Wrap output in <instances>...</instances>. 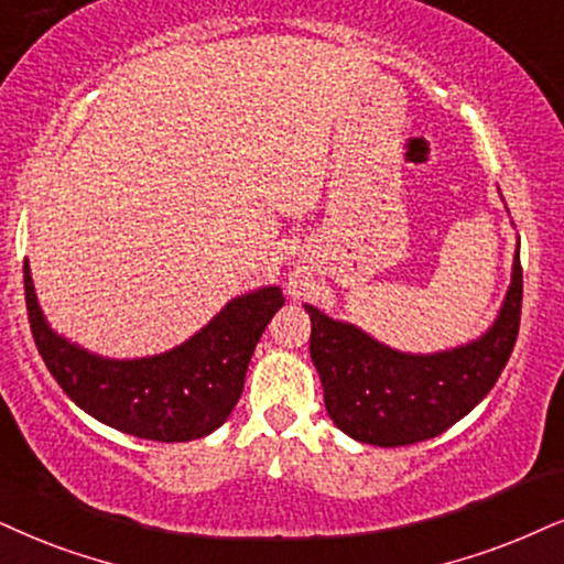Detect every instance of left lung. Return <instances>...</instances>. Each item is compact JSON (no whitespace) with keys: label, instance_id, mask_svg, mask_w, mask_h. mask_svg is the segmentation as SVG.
Wrapping results in <instances>:
<instances>
[{"label":"left lung","instance_id":"left-lung-1","mask_svg":"<svg viewBox=\"0 0 564 564\" xmlns=\"http://www.w3.org/2000/svg\"><path fill=\"white\" fill-rule=\"evenodd\" d=\"M520 304V252L508 299L491 330L445 354H398L359 327L335 323L306 304L312 317L310 354L333 424L348 437L380 447L413 445L451 430L500 380L518 338Z\"/></svg>","mask_w":564,"mask_h":564}]
</instances>
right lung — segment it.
<instances>
[{"mask_svg":"<svg viewBox=\"0 0 564 564\" xmlns=\"http://www.w3.org/2000/svg\"><path fill=\"white\" fill-rule=\"evenodd\" d=\"M23 273L35 348L59 388L98 422L155 442L199 440L229 419L254 346L283 306L281 289H260L226 304L210 325L174 351L111 361L59 338L35 302L28 260Z\"/></svg>","mask_w":564,"mask_h":564,"instance_id":"1","label":"right lung"}]
</instances>
